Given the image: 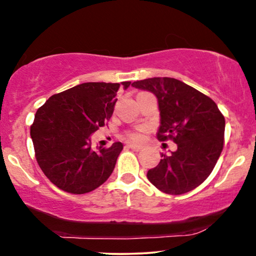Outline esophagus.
Masks as SVG:
<instances>
[{
  "instance_id": "esophagus-1",
  "label": "esophagus",
  "mask_w": 256,
  "mask_h": 256,
  "mask_svg": "<svg viewBox=\"0 0 256 256\" xmlns=\"http://www.w3.org/2000/svg\"><path fill=\"white\" fill-rule=\"evenodd\" d=\"M128 148H132V150H134V151H140L142 148H143V146H140V145H137V144H132V143L128 144Z\"/></svg>"
}]
</instances>
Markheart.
Segmentation results:
<instances>
[{
    "mask_svg": "<svg viewBox=\"0 0 256 256\" xmlns=\"http://www.w3.org/2000/svg\"><path fill=\"white\" fill-rule=\"evenodd\" d=\"M128 138L134 139V140H140V139L143 138V130H142V128H139V130L128 132Z\"/></svg>",
    "mask_w": 256,
    "mask_h": 256,
    "instance_id": "1",
    "label": "heart"
}]
</instances>
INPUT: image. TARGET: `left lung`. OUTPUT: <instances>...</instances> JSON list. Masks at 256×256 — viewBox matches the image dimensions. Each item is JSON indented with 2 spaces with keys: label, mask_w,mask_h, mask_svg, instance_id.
Returning <instances> with one entry per match:
<instances>
[{
  "label": "left lung",
  "mask_w": 256,
  "mask_h": 256,
  "mask_svg": "<svg viewBox=\"0 0 256 256\" xmlns=\"http://www.w3.org/2000/svg\"><path fill=\"white\" fill-rule=\"evenodd\" d=\"M132 86L156 96L160 116L157 138L177 144L169 156L162 154L160 164L148 171V180L166 194L192 192L212 174L221 154L224 117L214 100L174 78H150Z\"/></svg>",
  "instance_id": "8db88e82"
}]
</instances>
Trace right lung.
Listing matches in <instances>:
<instances>
[{
    "label": "right lung",
    "instance_id": "add662e5",
    "mask_svg": "<svg viewBox=\"0 0 256 256\" xmlns=\"http://www.w3.org/2000/svg\"><path fill=\"white\" fill-rule=\"evenodd\" d=\"M120 84L84 82L52 96L35 113L30 137L38 166L54 186L66 192L86 194L111 176L122 150L90 148V136L111 118Z\"/></svg>",
    "mask_w": 256,
    "mask_h": 256
}]
</instances>
